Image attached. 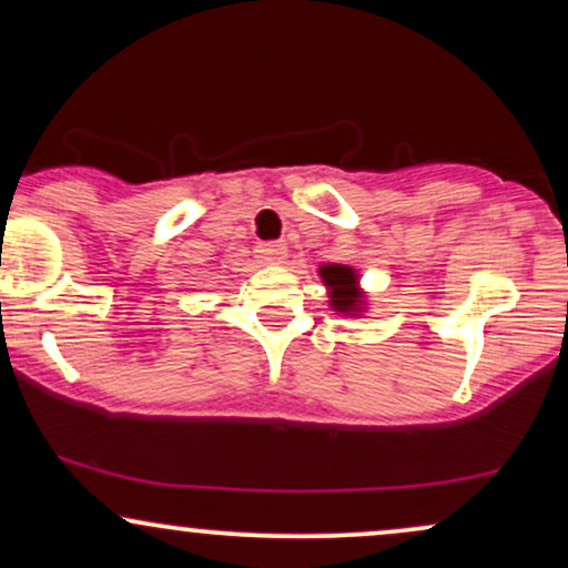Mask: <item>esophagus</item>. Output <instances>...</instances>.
I'll return each instance as SVG.
<instances>
[{"instance_id":"34e87169","label":"esophagus","mask_w":568,"mask_h":568,"mask_svg":"<svg viewBox=\"0 0 568 568\" xmlns=\"http://www.w3.org/2000/svg\"><path fill=\"white\" fill-rule=\"evenodd\" d=\"M285 253H288V247L285 243H258L256 245V258L262 264H280L285 258Z\"/></svg>"}]
</instances>
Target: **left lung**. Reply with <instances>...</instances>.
Wrapping results in <instances>:
<instances>
[{
	"instance_id": "1",
	"label": "left lung",
	"mask_w": 568,
	"mask_h": 568,
	"mask_svg": "<svg viewBox=\"0 0 568 568\" xmlns=\"http://www.w3.org/2000/svg\"><path fill=\"white\" fill-rule=\"evenodd\" d=\"M321 277L328 288V302L336 312H344V315H357L363 312V298L361 285H357V275L355 270L347 264H323L321 266Z\"/></svg>"
}]
</instances>
